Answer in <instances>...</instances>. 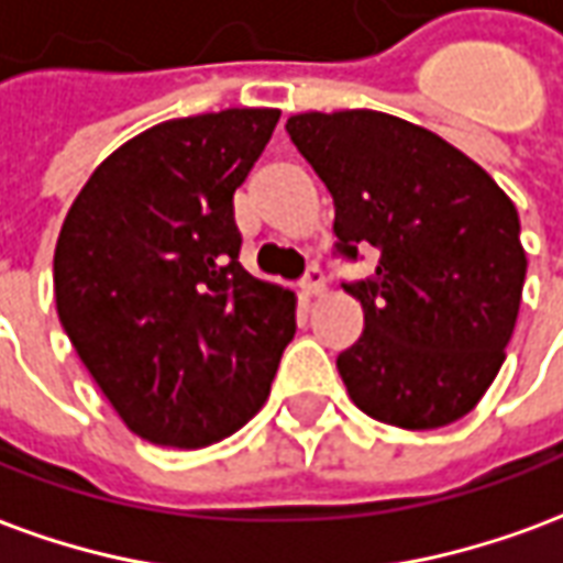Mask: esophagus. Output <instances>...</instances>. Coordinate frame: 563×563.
Masks as SVG:
<instances>
[{
    "label": "esophagus",
    "instance_id": "obj_1",
    "mask_svg": "<svg viewBox=\"0 0 563 563\" xmlns=\"http://www.w3.org/2000/svg\"><path fill=\"white\" fill-rule=\"evenodd\" d=\"M323 282H327V278H323L321 266L311 264L309 269H306V276H302V282H299V287H302V290H306L309 297H314V294H321V290H323Z\"/></svg>",
    "mask_w": 563,
    "mask_h": 563
}]
</instances>
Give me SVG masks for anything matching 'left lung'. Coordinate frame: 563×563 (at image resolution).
I'll return each mask as SVG.
<instances>
[{
    "mask_svg": "<svg viewBox=\"0 0 563 563\" xmlns=\"http://www.w3.org/2000/svg\"><path fill=\"white\" fill-rule=\"evenodd\" d=\"M285 131L330 191L335 257L380 252L375 276L344 282L366 314L335 360L354 405L399 429L465 417L498 375L522 302L512 200L455 146L387 113H299Z\"/></svg>",
    "mask_w": 563,
    "mask_h": 563,
    "instance_id": "obj_1",
    "label": "left lung"
}]
</instances>
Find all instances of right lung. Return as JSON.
I'll return each mask as SVG.
<instances>
[{
	"instance_id": "right-lung-1",
	"label": "right lung",
	"mask_w": 563,
	"mask_h": 563,
	"mask_svg": "<svg viewBox=\"0 0 563 563\" xmlns=\"http://www.w3.org/2000/svg\"><path fill=\"white\" fill-rule=\"evenodd\" d=\"M278 110L162 122L119 146L65 216L56 311L131 432L216 444L266 401L297 321L294 294L249 276L233 191Z\"/></svg>"
}]
</instances>
